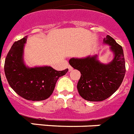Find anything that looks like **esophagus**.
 Here are the masks:
<instances>
[{
	"mask_svg": "<svg viewBox=\"0 0 134 134\" xmlns=\"http://www.w3.org/2000/svg\"><path fill=\"white\" fill-rule=\"evenodd\" d=\"M68 70H69V71H72V70H73V68H72V67L71 66H68Z\"/></svg>",
	"mask_w": 134,
	"mask_h": 134,
	"instance_id": "obj_1",
	"label": "esophagus"
}]
</instances>
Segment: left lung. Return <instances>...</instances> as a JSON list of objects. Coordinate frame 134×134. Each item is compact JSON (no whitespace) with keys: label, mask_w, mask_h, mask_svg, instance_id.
Segmentation results:
<instances>
[{"label":"left lung","mask_w":134,"mask_h":134,"mask_svg":"<svg viewBox=\"0 0 134 134\" xmlns=\"http://www.w3.org/2000/svg\"><path fill=\"white\" fill-rule=\"evenodd\" d=\"M104 43L109 45L114 53V58L109 64L100 63L97 55L69 60L70 66L81 72L77 88L80 96L88 101H103L112 96L121 85L126 72L121 46L109 35L104 39Z\"/></svg>","instance_id":"1"}]
</instances>
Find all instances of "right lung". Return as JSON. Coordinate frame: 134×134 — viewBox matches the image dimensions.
Masks as SVG:
<instances>
[{
	"label": "right lung",
	"mask_w": 134,
	"mask_h": 134,
	"mask_svg": "<svg viewBox=\"0 0 134 134\" xmlns=\"http://www.w3.org/2000/svg\"><path fill=\"white\" fill-rule=\"evenodd\" d=\"M27 36L15 41L5 58L4 70L11 88L19 96L32 101L48 98L59 77L68 69L57 71L50 66L28 68L23 62V48Z\"/></svg>",
	"instance_id": "add662e5"
}]
</instances>
